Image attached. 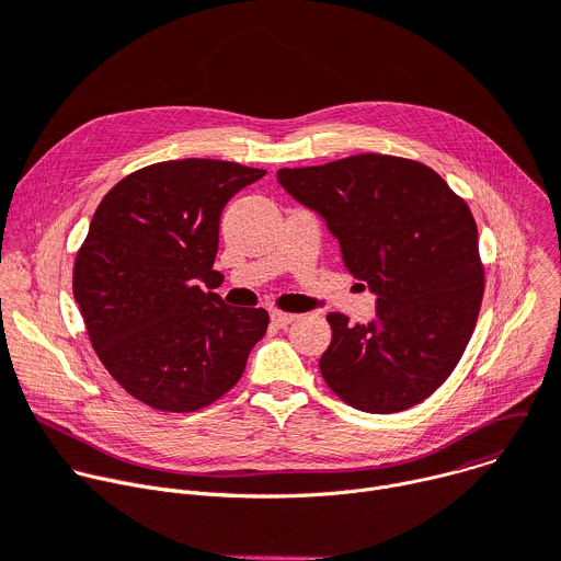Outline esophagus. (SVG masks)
Here are the masks:
<instances>
[{"instance_id": "34e87169", "label": "esophagus", "mask_w": 561, "mask_h": 561, "mask_svg": "<svg viewBox=\"0 0 561 561\" xmlns=\"http://www.w3.org/2000/svg\"><path fill=\"white\" fill-rule=\"evenodd\" d=\"M293 320H295L293 313H284V311H273V313H271V322H273L275 327H279V329L288 327Z\"/></svg>"}]
</instances>
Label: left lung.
I'll use <instances>...</instances> for the list:
<instances>
[{
  "label": "left lung",
  "instance_id": "8db88e82",
  "mask_svg": "<svg viewBox=\"0 0 561 561\" xmlns=\"http://www.w3.org/2000/svg\"><path fill=\"white\" fill-rule=\"evenodd\" d=\"M277 183L327 221L346 271L376 295V318L331 313L320 358L327 385L355 410L396 414L454 371L472 337L483 266L463 198L427 165L358 154L279 170Z\"/></svg>",
  "mask_w": 561,
  "mask_h": 561
}]
</instances>
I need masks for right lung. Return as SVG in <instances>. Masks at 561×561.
Segmentation results:
<instances>
[{
	"mask_svg": "<svg viewBox=\"0 0 561 561\" xmlns=\"http://www.w3.org/2000/svg\"><path fill=\"white\" fill-rule=\"evenodd\" d=\"M266 170L185 159L116 183L91 219L73 297L100 363L140 402L196 412L230 391L268 327L213 290L226 203Z\"/></svg>",
	"mask_w": 561,
	"mask_h": 561,
	"instance_id": "add662e5",
	"label": "right lung"
}]
</instances>
